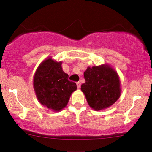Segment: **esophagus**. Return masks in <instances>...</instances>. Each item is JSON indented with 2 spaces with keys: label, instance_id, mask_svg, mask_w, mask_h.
Listing matches in <instances>:
<instances>
[{
  "label": "esophagus",
  "instance_id": "34e87169",
  "mask_svg": "<svg viewBox=\"0 0 152 152\" xmlns=\"http://www.w3.org/2000/svg\"><path fill=\"white\" fill-rule=\"evenodd\" d=\"M76 86H77V88L79 89L80 88V86H81V83H80V82L76 83Z\"/></svg>",
  "mask_w": 152,
  "mask_h": 152
}]
</instances>
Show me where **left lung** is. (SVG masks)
I'll use <instances>...</instances> for the list:
<instances>
[{
  "label": "left lung",
  "instance_id": "1",
  "mask_svg": "<svg viewBox=\"0 0 152 152\" xmlns=\"http://www.w3.org/2000/svg\"><path fill=\"white\" fill-rule=\"evenodd\" d=\"M84 78L86 82L80 89L89 106L94 110L108 108L120 98V78L108 64L88 67L84 72Z\"/></svg>",
  "mask_w": 152,
  "mask_h": 152
}]
</instances>
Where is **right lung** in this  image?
<instances>
[{
    "label": "right lung",
    "instance_id": "1",
    "mask_svg": "<svg viewBox=\"0 0 152 152\" xmlns=\"http://www.w3.org/2000/svg\"><path fill=\"white\" fill-rule=\"evenodd\" d=\"M62 62L47 58L36 70L33 88L40 104L53 111H60L67 105L72 93L77 87L68 80L62 70Z\"/></svg>",
    "mask_w": 152,
    "mask_h": 152
}]
</instances>
